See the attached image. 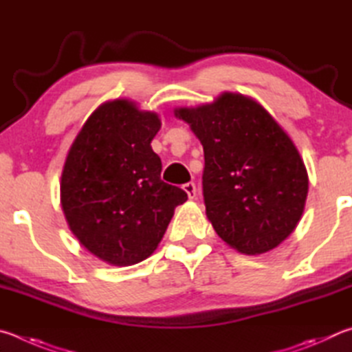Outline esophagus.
I'll return each mask as SVG.
<instances>
[{
    "mask_svg": "<svg viewBox=\"0 0 352 352\" xmlns=\"http://www.w3.org/2000/svg\"><path fill=\"white\" fill-rule=\"evenodd\" d=\"M184 190H186V193L188 195L190 199H195L196 198V186H195V182L184 184Z\"/></svg>",
    "mask_w": 352,
    "mask_h": 352,
    "instance_id": "1",
    "label": "esophagus"
}]
</instances>
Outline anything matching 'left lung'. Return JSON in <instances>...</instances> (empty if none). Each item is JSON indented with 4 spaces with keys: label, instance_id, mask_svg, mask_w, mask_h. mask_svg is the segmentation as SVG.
Instances as JSON below:
<instances>
[{
    "label": "left lung",
    "instance_id": "8db88e82",
    "mask_svg": "<svg viewBox=\"0 0 352 352\" xmlns=\"http://www.w3.org/2000/svg\"><path fill=\"white\" fill-rule=\"evenodd\" d=\"M204 146L206 213L241 254L272 250L305 210L307 171L297 146L254 98L224 92L198 108H176Z\"/></svg>",
    "mask_w": 352,
    "mask_h": 352
}]
</instances>
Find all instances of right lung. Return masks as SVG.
I'll use <instances>...</instances> for the list:
<instances>
[{
  "mask_svg": "<svg viewBox=\"0 0 352 352\" xmlns=\"http://www.w3.org/2000/svg\"><path fill=\"white\" fill-rule=\"evenodd\" d=\"M159 129L156 113L117 98L89 116L67 153L61 208L80 244L104 263L144 261L187 201L182 188L160 179L162 162L151 148Z\"/></svg>",
  "mask_w": 352,
  "mask_h": 352,
  "instance_id": "obj_1",
  "label": "right lung"
}]
</instances>
